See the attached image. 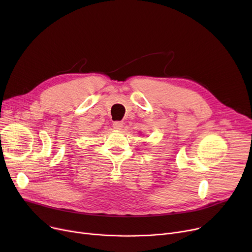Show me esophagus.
Segmentation results:
<instances>
[{
	"mask_svg": "<svg viewBox=\"0 0 252 252\" xmlns=\"http://www.w3.org/2000/svg\"><path fill=\"white\" fill-rule=\"evenodd\" d=\"M124 123L123 122H114L113 123V127L115 128V129H123V127H124Z\"/></svg>",
	"mask_w": 252,
	"mask_h": 252,
	"instance_id": "esophagus-1",
	"label": "esophagus"
}]
</instances>
